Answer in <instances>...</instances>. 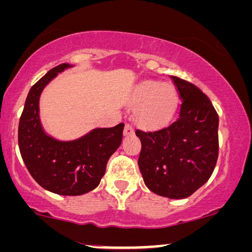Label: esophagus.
I'll list each match as a JSON object with an SVG mask.
<instances>
[{"instance_id": "obj_1", "label": "esophagus", "mask_w": 252, "mask_h": 252, "mask_svg": "<svg viewBox=\"0 0 252 252\" xmlns=\"http://www.w3.org/2000/svg\"><path fill=\"white\" fill-rule=\"evenodd\" d=\"M134 134V129H133V127L131 125H125V128H124V135L125 136H129V135H133Z\"/></svg>"}]
</instances>
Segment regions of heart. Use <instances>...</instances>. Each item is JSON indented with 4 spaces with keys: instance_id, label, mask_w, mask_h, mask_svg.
I'll use <instances>...</instances> for the list:
<instances>
[{
    "instance_id": "1",
    "label": "heart",
    "mask_w": 252,
    "mask_h": 252,
    "mask_svg": "<svg viewBox=\"0 0 252 252\" xmlns=\"http://www.w3.org/2000/svg\"><path fill=\"white\" fill-rule=\"evenodd\" d=\"M178 90L169 83L145 80L135 86L129 106L136 108L134 121L140 128L154 131L169 123L179 107Z\"/></svg>"
}]
</instances>
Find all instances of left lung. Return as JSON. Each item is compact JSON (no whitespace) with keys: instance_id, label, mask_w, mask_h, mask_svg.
<instances>
[{"instance_id":"left-lung-1","label":"left lung","mask_w":252,"mask_h":252,"mask_svg":"<svg viewBox=\"0 0 252 252\" xmlns=\"http://www.w3.org/2000/svg\"><path fill=\"white\" fill-rule=\"evenodd\" d=\"M182 99L174 123L157 132L136 131L139 169L147 188L168 198L190 196L209 180L219 157V116L194 84L170 76Z\"/></svg>"}]
</instances>
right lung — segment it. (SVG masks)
<instances>
[{
  "mask_svg": "<svg viewBox=\"0 0 252 252\" xmlns=\"http://www.w3.org/2000/svg\"><path fill=\"white\" fill-rule=\"evenodd\" d=\"M74 65H58L30 89L18 125V147L28 170L40 187L58 195L77 196L100 183L111 155L123 141L124 124L95 128L73 140H58L43 128L39 99L58 73Z\"/></svg>",
  "mask_w": 252,
  "mask_h": 252,
  "instance_id": "obj_1",
  "label": "right lung"
}]
</instances>
